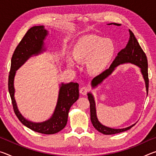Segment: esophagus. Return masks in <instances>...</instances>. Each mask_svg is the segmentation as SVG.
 <instances>
[{
	"instance_id": "34e87169",
	"label": "esophagus",
	"mask_w": 156,
	"mask_h": 156,
	"mask_svg": "<svg viewBox=\"0 0 156 156\" xmlns=\"http://www.w3.org/2000/svg\"><path fill=\"white\" fill-rule=\"evenodd\" d=\"M89 91V88L87 87H83L80 89V93L83 95H86Z\"/></svg>"
}]
</instances>
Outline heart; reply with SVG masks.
I'll return each instance as SVG.
<instances>
[{"label":"heart","instance_id":"heart-1","mask_svg":"<svg viewBox=\"0 0 156 156\" xmlns=\"http://www.w3.org/2000/svg\"><path fill=\"white\" fill-rule=\"evenodd\" d=\"M115 44L110 39L97 35H86L80 37L73 45L72 56L76 62L87 61V68L91 74H98L107 68L115 54ZM70 67L74 65L71 58L67 60Z\"/></svg>","mask_w":156,"mask_h":156}]
</instances>
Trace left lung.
<instances>
[{
  "mask_svg": "<svg viewBox=\"0 0 156 156\" xmlns=\"http://www.w3.org/2000/svg\"><path fill=\"white\" fill-rule=\"evenodd\" d=\"M112 24L118 26L120 25V24H117V23H110V24L108 25ZM129 34H130V38H129L128 44H126L125 49H122L118 53V56L115 57V60H113L110 67L105 70L102 73H100V75L95 77L93 79V80L91 81V85L93 86V87H95L98 84L101 83L103 80L107 78L113 72V70L115 69V68L117 66L122 64V63L130 62L132 63V64L138 66L141 69V72L145 80L147 92L148 94V91H149V74H148V62L147 56L141 48L140 45L139 44L133 33L130 30H129ZM87 96L89 103H90L91 121L92 124H93L94 128L100 132V133H103L105 135H112V134H115L127 131L129 129H130L132 126L135 125V124H134V125L129 126V127L120 129H112L102 125L97 118L96 107H95V101L93 96L90 93H89Z\"/></svg>",
  "mask_w": 156,
  "mask_h": 156,
  "instance_id": "left-lung-1",
  "label": "left lung"
}]
</instances>
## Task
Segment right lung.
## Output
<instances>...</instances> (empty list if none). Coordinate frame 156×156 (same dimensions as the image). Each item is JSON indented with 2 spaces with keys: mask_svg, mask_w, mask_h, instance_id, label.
<instances>
[{
  "mask_svg": "<svg viewBox=\"0 0 156 156\" xmlns=\"http://www.w3.org/2000/svg\"><path fill=\"white\" fill-rule=\"evenodd\" d=\"M47 34V31L44 30L43 25L34 26L25 34L16 48L12 58L8 78V89L15 114L23 125L38 133L54 134L61 131L67 125L69 111L79 98L78 83H70L61 84L54 114L49 120L43 122L35 123L26 120L18 111L14 99V78L16 71L24 64L30 56L43 51V40Z\"/></svg>",
  "mask_w": 156,
  "mask_h": 156,
  "instance_id": "obj_1",
  "label": "right lung"
}]
</instances>
